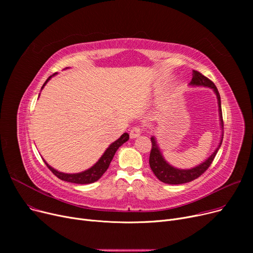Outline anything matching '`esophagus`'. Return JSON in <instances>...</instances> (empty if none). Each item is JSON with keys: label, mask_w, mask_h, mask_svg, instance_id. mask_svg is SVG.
Listing matches in <instances>:
<instances>
[{"label": "esophagus", "mask_w": 253, "mask_h": 253, "mask_svg": "<svg viewBox=\"0 0 253 253\" xmlns=\"http://www.w3.org/2000/svg\"><path fill=\"white\" fill-rule=\"evenodd\" d=\"M141 134V128L139 126H135L130 130V137L131 138H136Z\"/></svg>", "instance_id": "obj_1"}]
</instances>
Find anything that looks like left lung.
I'll return each instance as SVG.
<instances>
[{
  "instance_id": "obj_1",
  "label": "left lung",
  "mask_w": 253,
  "mask_h": 253,
  "mask_svg": "<svg viewBox=\"0 0 253 253\" xmlns=\"http://www.w3.org/2000/svg\"><path fill=\"white\" fill-rule=\"evenodd\" d=\"M190 85L191 86L209 87L214 91V93L216 94V97H217L220 126H221V129H223L220 95H219V92H218L216 86L214 85V83L210 81L208 78L203 76L201 73H199L197 71H193V78H192V81L190 82ZM222 138H223V132L221 134V138L218 143V147L213 152V154H212L203 163H201L200 165H198L194 168H191V169H178V168L171 166L169 163L166 162L160 149H159V145L157 143L155 136H152L151 137L152 150H151L150 161H149L151 169L154 172V174L157 176V178L159 180H161L162 182H165L168 184H181V183H185V182H190V181L198 178L200 175H202L204 172L208 169V167L211 165L212 161L214 160V157L216 156V154L220 148Z\"/></svg>"
}]
</instances>
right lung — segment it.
<instances>
[{"label": "right lung", "mask_w": 253, "mask_h": 253, "mask_svg": "<svg viewBox=\"0 0 253 253\" xmlns=\"http://www.w3.org/2000/svg\"><path fill=\"white\" fill-rule=\"evenodd\" d=\"M55 74H53L52 76H50L47 80L46 82L44 83V85L42 86V89L44 88V86L47 84V82L49 80L53 77L55 76ZM129 139V134L128 133H124L121 135L119 139H117L116 141H114L110 147L105 150V152L103 153V155L100 157L99 160L93 165L91 168L82 171V172H79V173H63V172H59L56 169L52 168L45 160V164L47 165V167L52 171V173L56 175L59 179L64 180V181H68V182H73V183H79V184H87V183H92L94 181H97L104 172L108 170L113 158L117 152V150L121 147L123 143H125L127 140Z\"/></svg>", "instance_id": "add662e5"}]
</instances>
